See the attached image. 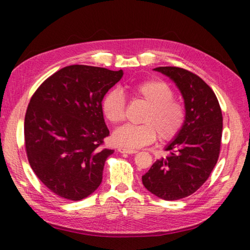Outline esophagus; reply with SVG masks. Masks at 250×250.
<instances>
[{"instance_id":"34e87169","label":"esophagus","mask_w":250,"mask_h":250,"mask_svg":"<svg viewBox=\"0 0 250 250\" xmlns=\"http://www.w3.org/2000/svg\"><path fill=\"white\" fill-rule=\"evenodd\" d=\"M118 151H119L120 153H129V155H133V153H136V152H137L136 150L126 149V148H124V147H120V148H118Z\"/></svg>"}]
</instances>
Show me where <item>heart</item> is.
<instances>
[{
	"label": "heart",
	"mask_w": 250,
	"mask_h": 250,
	"mask_svg": "<svg viewBox=\"0 0 250 250\" xmlns=\"http://www.w3.org/2000/svg\"><path fill=\"white\" fill-rule=\"evenodd\" d=\"M136 98L148 104L142 117V125H125L114 131L111 139L116 145L135 149L156 140L171 141L183 129L186 111L184 106L173 100L174 92L167 83L149 79L125 87ZM102 110L110 124H119L125 118V99L119 89H111L102 100Z\"/></svg>",
	"instance_id": "obj_1"
}]
</instances>
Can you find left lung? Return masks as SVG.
<instances>
[{
  "label": "left lung",
  "mask_w": 250,
  "mask_h": 250,
  "mask_svg": "<svg viewBox=\"0 0 250 250\" xmlns=\"http://www.w3.org/2000/svg\"><path fill=\"white\" fill-rule=\"evenodd\" d=\"M153 70L176 84L184 99L186 119L166 147L168 155L153 163L142 182L158 198L174 201L194 193L209 177L219 157L222 114L214 91L198 75L176 66Z\"/></svg>",
  "instance_id": "left-lung-1"
}]
</instances>
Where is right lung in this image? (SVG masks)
I'll return each mask as SVG.
<instances>
[{"mask_svg":"<svg viewBox=\"0 0 250 250\" xmlns=\"http://www.w3.org/2000/svg\"><path fill=\"white\" fill-rule=\"evenodd\" d=\"M124 72L70 65L36 90L25 113L24 143L30 166L51 192L71 201L87 198L102 183L114 150L102 148L109 131L102 100Z\"/></svg>","mask_w":250,"mask_h":250,"instance_id":"add662e5","label":"right lung"}]
</instances>
